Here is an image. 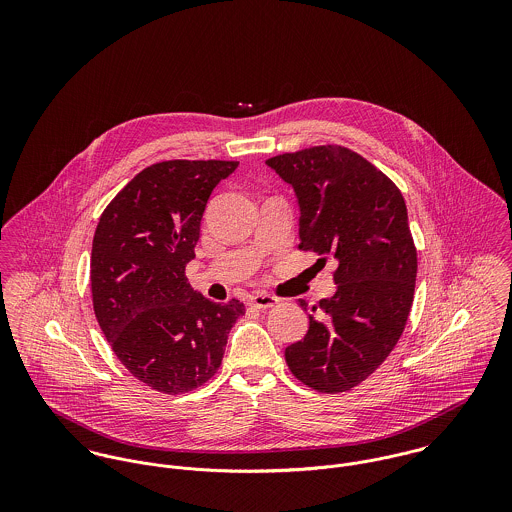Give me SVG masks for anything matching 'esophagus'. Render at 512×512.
I'll use <instances>...</instances> for the list:
<instances>
[{
	"label": "esophagus",
	"mask_w": 512,
	"mask_h": 512,
	"mask_svg": "<svg viewBox=\"0 0 512 512\" xmlns=\"http://www.w3.org/2000/svg\"><path fill=\"white\" fill-rule=\"evenodd\" d=\"M278 303H280V299L270 295V293H254V295H250V305L254 309H270V307H274Z\"/></svg>",
	"instance_id": "34e87169"
}]
</instances>
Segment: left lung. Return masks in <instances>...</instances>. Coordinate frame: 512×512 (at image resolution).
I'll list each match as a JSON object with an SVG mask.
<instances>
[{
	"label": "left lung",
	"instance_id": "left-lung-1",
	"mask_svg": "<svg viewBox=\"0 0 512 512\" xmlns=\"http://www.w3.org/2000/svg\"><path fill=\"white\" fill-rule=\"evenodd\" d=\"M266 163L295 189L299 248L337 262V292L319 301L323 317L309 315L286 363L317 392H347L386 361L412 309L418 252L404 197L349 147H307Z\"/></svg>",
	"mask_w": 512,
	"mask_h": 512
}]
</instances>
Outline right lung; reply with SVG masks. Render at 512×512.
<instances>
[{
	"label": "right lung",
	"mask_w": 512,
	"mask_h": 512,
	"mask_svg": "<svg viewBox=\"0 0 512 512\" xmlns=\"http://www.w3.org/2000/svg\"><path fill=\"white\" fill-rule=\"evenodd\" d=\"M238 161L169 159L142 169L100 215L90 256L98 325L120 363L163 394L215 376L244 303L193 292L195 258L213 189Z\"/></svg>",
	"instance_id": "1"
}]
</instances>
